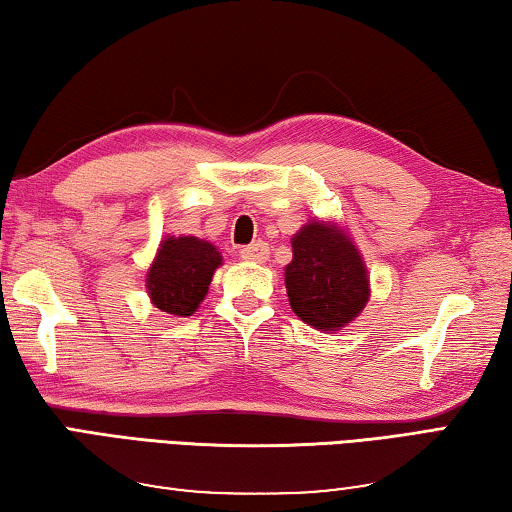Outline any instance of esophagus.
Segmentation results:
<instances>
[{
    "label": "esophagus",
    "instance_id": "34e87169",
    "mask_svg": "<svg viewBox=\"0 0 512 512\" xmlns=\"http://www.w3.org/2000/svg\"><path fill=\"white\" fill-rule=\"evenodd\" d=\"M240 256L251 263H265L270 256V247H267V242H254V245L242 247Z\"/></svg>",
    "mask_w": 512,
    "mask_h": 512
}]
</instances>
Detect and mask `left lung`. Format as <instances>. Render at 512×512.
I'll use <instances>...</instances> for the list:
<instances>
[{"mask_svg":"<svg viewBox=\"0 0 512 512\" xmlns=\"http://www.w3.org/2000/svg\"><path fill=\"white\" fill-rule=\"evenodd\" d=\"M286 290L301 322L338 331L370 299V276L354 242L340 226L311 220L292 236Z\"/></svg>","mask_w":512,"mask_h":512,"instance_id":"1","label":"left lung"}]
</instances>
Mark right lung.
<instances>
[{
  "label": "right lung",
  "instance_id": "right-lung-1",
  "mask_svg": "<svg viewBox=\"0 0 512 512\" xmlns=\"http://www.w3.org/2000/svg\"><path fill=\"white\" fill-rule=\"evenodd\" d=\"M222 265L215 245L195 236H167L147 272V292L158 311L188 317L204 301L213 272Z\"/></svg>",
  "mask_w": 512,
  "mask_h": 512
}]
</instances>
